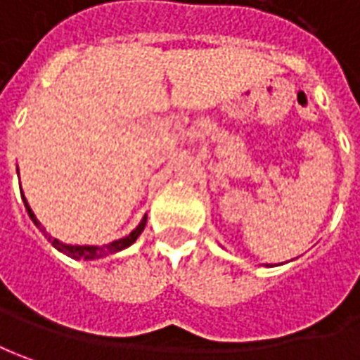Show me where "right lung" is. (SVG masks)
<instances>
[{
	"mask_svg": "<svg viewBox=\"0 0 360 360\" xmlns=\"http://www.w3.org/2000/svg\"><path fill=\"white\" fill-rule=\"evenodd\" d=\"M23 202H25V209H27V214H29V219L33 221L39 231L45 234L49 242L57 248L58 252H63L65 256L68 258H72V260H98V258H104V256H110V254H116V252L124 250V248H128L131 246L134 242L138 240V236L143 232L146 229V222H148V217H143L139 224L134 229V231L129 232L128 236H124V238H120V240H114L110 242V244H104V246H90V244H67V242H60L58 238L55 236H51L49 232L45 231V226L41 224V222L37 221L35 212L31 211V207H29V202H27L25 195H23Z\"/></svg>",
	"mask_w": 360,
	"mask_h": 360,
	"instance_id": "right-lung-1",
	"label": "right lung"
}]
</instances>
